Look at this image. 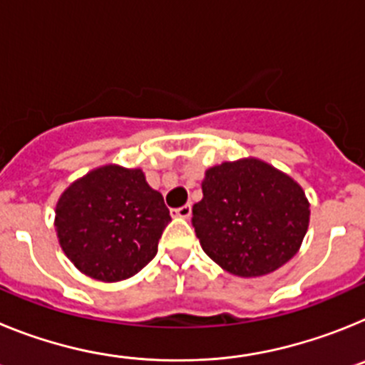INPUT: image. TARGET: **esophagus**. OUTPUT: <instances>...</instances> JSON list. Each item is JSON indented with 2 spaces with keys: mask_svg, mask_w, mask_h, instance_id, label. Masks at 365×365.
Instances as JSON below:
<instances>
[{
  "mask_svg": "<svg viewBox=\"0 0 365 365\" xmlns=\"http://www.w3.org/2000/svg\"><path fill=\"white\" fill-rule=\"evenodd\" d=\"M190 214H192V206H190V205H182V206H179V208H173V210H172L173 217L188 219Z\"/></svg>",
  "mask_w": 365,
  "mask_h": 365,
  "instance_id": "obj_1",
  "label": "esophagus"
}]
</instances>
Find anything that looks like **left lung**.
<instances>
[{
    "mask_svg": "<svg viewBox=\"0 0 365 365\" xmlns=\"http://www.w3.org/2000/svg\"><path fill=\"white\" fill-rule=\"evenodd\" d=\"M192 225L217 265L256 278L298 252L309 227V202L302 186L267 163H222L206 172Z\"/></svg>",
    "mask_w": 365,
    "mask_h": 365,
    "instance_id": "1",
    "label": "left lung"
}]
</instances>
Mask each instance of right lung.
I'll return each instance as SVG.
<instances>
[{
	"label": "right lung",
	"mask_w": 365,
	"mask_h": 365,
	"mask_svg": "<svg viewBox=\"0 0 365 365\" xmlns=\"http://www.w3.org/2000/svg\"><path fill=\"white\" fill-rule=\"evenodd\" d=\"M170 210L143 170L104 166L71 185L56 205V232L76 269L100 282H120L157 254Z\"/></svg>",
	"instance_id": "obj_1"
}]
</instances>
